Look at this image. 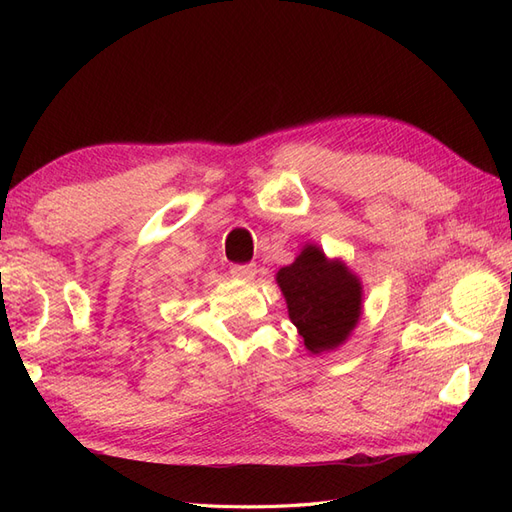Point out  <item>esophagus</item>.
Returning <instances> with one entry per match:
<instances>
[{
	"instance_id": "obj_1",
	"label": "esophagus",
	"mask_w": 512,
	"mask_h": 512,
	"mask_svg": "<svg viewBox=\"0 0 512 512\" xmlns=\"http://www.w3.org/2000/svg\"><path fill=\"white\" fill-rule=\"evenodd\" d=\"M230 273L239 277V280H252L256 275V265H252V262H245V265H232Z\"/></svg>"
}]
</instances>
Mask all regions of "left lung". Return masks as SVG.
I'll return each mask as SVG.
<instances>
[{
	"mask_svg": "<svg viewBox=\"0 0 512 512\" xmlns=\"http://www.w3.org/2000/svg\"><path fill=\"white\" fill-rule=\"evenodd\" d=\"M288 314L307 350H333L361 316V284L342 262H329L309 245L290 267L277 273Z\"/></svg>",
	"mask_w": 512,
	"mask_h": 512,
	"instance_id": "8db88e82",
	"label": "left lung"
}]
</instances>
